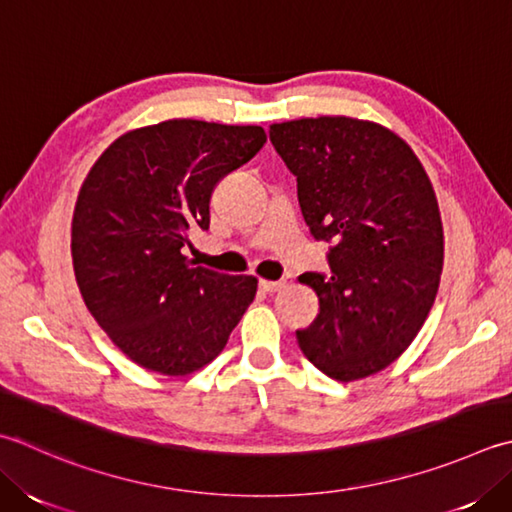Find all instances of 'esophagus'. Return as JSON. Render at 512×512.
<instances>
[{"mask_svg": "<svg viewBox=\"0 0 512 512\" xmlns=\"http://www.w3.org/2000/svg\"><path fill=\"white\" fill-rule=\"evenodd\" d=\"M286 282L284 279H279V282H270V279H259V288L264 290V293H275V290L284 288Z\"/></svg>", "mask_w": 512, "mask_h": 512, "instance_id": "esophagus-1", "label": "esophagus"}]
</instances>
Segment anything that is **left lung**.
I'll use <instances>...</instances> for the list:
<instances>
[{
  "mask_svg": "<svg viewBox=\"0 0 512 512\" xmlns=\"http://www.w3.org/2000/svg\"><path fill=\"white\" fill-rule=\"evenodd\" d=\"M270 142L297 177L315 239L330 242L328 277L304 273L319 315L297 342L337 382L375 375L426 322L444 268L433 184L402 137L346 115L273 124Z\"/></svg>",
  "mask_w": 512,
  "mask_h": 512,
  "instance_id": "1",
  "label": "left lung"
}]
</instances>
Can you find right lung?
<instances>
[{
    "label": "right lung",
    "instance_id": "obj_1",
    "mask_svg": "<svg viewBox=\"0 0 512 512\" xmlns=\"http://www.w3.org/2000/svg\"><path fill=\"white\" fill-rule=\"evenodd\" d=\"M266 144L262 126L168 119L128 130L79 188L70 253L84 304L122 353L179 377L222 353L255 299L253 275H224L182 253L208 230L219 179Z\"/></svg>",
    "mask_w": 512,
    "mask_h": 512
}]
</instances>
